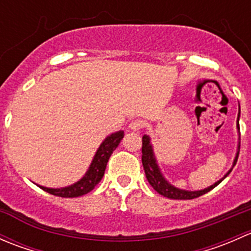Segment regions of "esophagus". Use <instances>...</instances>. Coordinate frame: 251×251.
<instances>
[{"instance_id":"esophagus-1","label":"esophagus","mask_w":251,"mask_h":251,"mask_svg":"<svg viewBox=\"0 0 251 251\" xmlns=\"http://www.w3.org/2000/svg\"><path fill=\"white\" fill-rule=\"evenodd\" d=\"M142 127H143V123L141 120H132L128 125V128L131 131H140Z\"/></svg>"}]
</instances>
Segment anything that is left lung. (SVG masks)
Here are the masks:
<instances>
[{
    "instance_id": "8db88e82",
    "label": "left lung",
    "mask_w": 251,
    "mask_h": 251,
    "mask_svg": "<svg viewBox=\"0 0 251 251\" xmlns=\"http://www.w3.org/2000/svg\"><path fill=\"white\" fill-rule=\"evenodd\" d=\"M239 118H240V107H239V111H238V116H237V130H238V136H239V138H238L237 153H235L232 168L229 169V170L225 174V176L221 177L219 181H216L214 184L206 187V188L199 189V191H188V189L178 188V187L174 186L173 183H170V182L165 178L164 174L161 173V169L160 166H159L158 160H156L155 153H154V147L153 144H151V138L149 137L148 135H144L143 138H142V164H143L144 173H146V177L147 179H148L149 184H151V186L153 187L159 194H161V196L170 199H179V201H182V199L186 201V199L198 198V197L203 196V194L211 191L212 188H215L217 184L221 183V182L228 176L238 160V155H239V149H240Z\"/></svg>"
}]
</instances>
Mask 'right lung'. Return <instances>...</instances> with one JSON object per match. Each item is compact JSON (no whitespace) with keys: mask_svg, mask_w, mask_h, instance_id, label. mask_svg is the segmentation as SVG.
<instances>
[{"mask_svg":"<svg viewBox=\"0 0 251 251\" xmlns=\"http://www.w3.org/2000/svg\"><path fill=\"white\" fill-rule=\"evenodd\" d=\"M123 138L124 131H118V132H114L107 136L104 141L100 143V146L98 147L87 171L75 183L67 187H60V188H50V187L40 186V184H37V186L41 189H44L45 192H47V193L57 197H62V198H75V197H81L83 194H87L88 192L92 191L100 183L103 175H104L107 163L109 160L110 155L113 154V151H115L116 147L119 146V143H120Z\"/></svg>","mask_w":251,"mask_h":251,"instance_id":"1","label":"right lung"}]
</instances>
